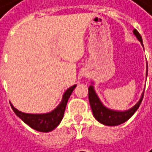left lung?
<instances>
[{"label":"left lung","instance_id":"8db88e82","mask_svg":"<svg viewBox=\"0 0 152 152\" xmlns=\"http://www.w3.org/2000/svg\"><path fill=\"white\" fill-rule=\"evenodd\" d=\"M133 33L135 34L137 39L142 44V39H141V36L139 33V31L137 30H134ZM147 68H148V66H147ZM147 74H148V69H147L146 75ZM143 95H144V91L140 99V101L130 110H127L124 111H118V110H110V109L106 108L102 103L99 97L97 96L93 86L91 85L89 87V101H90V104H91V110L93 113V116L99 122H101L107 126H117V125L122 124L123 122L127 121L134 114L135 111L139 109V107L142 102Z\"/></svg>","mask_w":152,"mask_h":152}]
</instances>
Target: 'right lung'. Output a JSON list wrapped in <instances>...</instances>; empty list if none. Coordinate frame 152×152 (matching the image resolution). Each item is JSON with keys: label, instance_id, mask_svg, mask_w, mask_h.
Returning <instances> with one entry per match:
<instances>
[{"label": "right lung", "instance_id": "add662e5", "mask_svg": "<svg viewBox=\"0 0 152 152\" xmlns=\"http://www.w3.org/2000/svg\"><path fill=\"white\" fill-rule=\"evenodd\" d=\"M76 86L77 85H73L68 89L64 92L62 96V100L61 103L57 106V108L48 113H43V114H30V113H24L18 110L12 104L11 106L13 111L15 112V114L22 121H24L27 125L32 128L33 130L41 132H49L53 131L61 121L68 100H69L71 94L72 93Z\"/></svg>", "mask_w": 152, "mask_h": 152}]
</instances>
